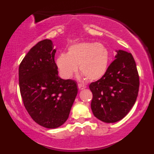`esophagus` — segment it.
Here are the masks:
<instances>
[{"label":"esophagus","mask_w":154,"mask_h":154,"mask_svg":"<svg viewBox=\"0 0 154 154\" xmlns=\"http://www.w3.org/2000/svg\"><path fill=\"white\" fill-rule=\"evenodd\" d=\"M78 85L79 90H83V89H84V88H85V87L84 85L81 84V83H78V85Z\"/></svg>","instance_id":"obj_1"}]
</instances>
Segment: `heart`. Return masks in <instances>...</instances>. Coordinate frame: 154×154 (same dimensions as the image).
Masks as SVG:
<instances>
[{
    "label": "heart",
    "instance_id": "b5f03b06",
    "mask_svg": "<svg viewBox=\"0 0 154 154\" xmlns=\"http://www.w3.org/2000/svg\"><path fill=\"white\" fill-rule=\"evenodd\" d=\"M110 54L101 43L82 42L70 45L66 54H61L56 60L61 77L69 79L79 70L89 81L98 80L108 69Z\"/></svg>",
    "mask_w": 154,
    "mask_h": 154
}]
</instances>
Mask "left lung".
Masks as SVG:
<instances>
[{"instance_id": "left-lung-1", "label": "left lung", "mask_w": 154, "mask_h": 154, "mask_svg": "<svg viewBox=\"0 0 154 154\" xmlns=\"http://www.w3.org/2000/svg\"><path fill=\"white\" fill-rule=\"evenodd\" d=\"M103 77L91 82V109L100 121L114 123L132 109L139 91V75L132 55L119 50Z\"/></svg>"}]
</instances>
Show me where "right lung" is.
<instances>
[{"instance_id":"1","label":"right lung","mask_w":154,"mask_h":154,"mask_svg":"<svg viewBox=\"0 0 154 154\" xmlns=\"http://www.w3.org/2000/svg\"><path fill=\"white\" fill-rule=\"evenodd\" d=\"M56 49L51 40L38 42L26 54L19 68L23 103L36 123L46 128L62 125L77 94L75 81L58 75Z\"/></svg>"}]
</instances>
